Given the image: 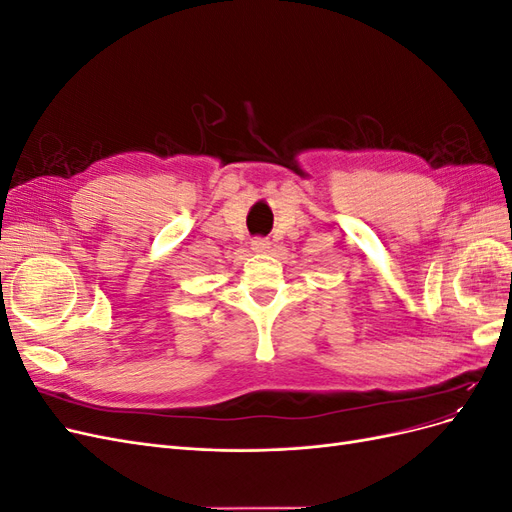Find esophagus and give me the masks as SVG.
Masks as SVG:
<instances>
[{"label":"esophagus","mask_w":512,"mask_h":512,"mask_svg":"<svg viewBox=\"0 0 512 512\" xmlns=\"http://www.w3.org/2000/svg\"><path fill=\"white\" fill-rule=\"evenodd\" d=\"M252 250L258 252V254H265L271 250V243L267 239H254L252 241Z\"/></svg>","instance_id":"esophagus-1"}]
</instances>
